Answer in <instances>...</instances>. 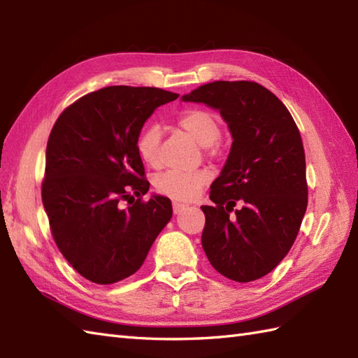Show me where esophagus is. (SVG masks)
Wrapping results in <instances>:
<instances>
[{
	"label": "esophagus",
	"mask_w": 358,
	"mask_h": 358,
	"mask_svg": "<svg viewBox=\"0 0 358 358\" xmlns=\"http://www.w3.org/2000/svg\"><path fill=\"white\" fill-rule=\"evenodd\" d=\"M172 208H173V214H180L181 210H185L187 206L183 203H178V201H173L172 203Z\"/></svg>",
	"instance_id": "1"
}]
</instances>
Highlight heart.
I'll list each match as a JSON object with an SVG mask.
<instances>
[{
  "label": "heart",
  "mask_w": 358,
  "mask_h": 358,
  "mask_svg": "<svg viewBox=\"0 0 358 358\" xmlns=\"http://www.w3.org/2000/svg\"><path fill=\"white\" fill-rule=\"evenodd\" d=\"M178 126L203 148L214 146L222 135V124H220L218 117L210 110L201 108L185 110L178 117ZM159 141H162V131L157 124L149 123L143 127L138 140H136V150L146 164H158ZM209 178L210 175L208 171H169L158 175L155 178V187L159 194L169 196V199L191 201L200 194L201 187L208 183Z\"/></svg>",
  "instance_id": "obj_1"
}]
</instances>
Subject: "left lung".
<instances>
[{
  "instance_id": "8db88e82",
  "label": "left lung",
  "mask_w": 358,
  "mask_h": 358,
  "mask_svg": "<svg viewBox=\"0 0 358 358\" xmlns=\"http://www.w3.org/2000/svg\"><path fill=\"white\" fill-rule=\"evenodd\" d=\"M181 100L217 109L234 140L210 186L215 204L201 206L204 254L226 278H262L292 248L308 206L299 127L286 106L254 81H214Z\"/></svg>"
}]
</instances>
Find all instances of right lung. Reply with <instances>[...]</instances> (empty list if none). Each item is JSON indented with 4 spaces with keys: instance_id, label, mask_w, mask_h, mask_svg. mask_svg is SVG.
Instances as JSON below:
<instances>
[{
    "instance_id": "add662e5",
    "label": "right lung",
    "mask_w": 358,
    "mask_h": 358,
    "mask_svg": "<svg viewBox=\"0 0 358 358\" xmlns=\"http://www.w3.org/2000/svg\"><path fill=\"white\" fill-rule=\"evenodd\" d=\"M178 95L157 87L109 86L64 109L45 149L44 210L59 252L80 275L112 285L141 268L172 217L152 195L136 140L146 120ZM139 199L127 210L121 199Z\"/></svg>"
}]
</instances>
